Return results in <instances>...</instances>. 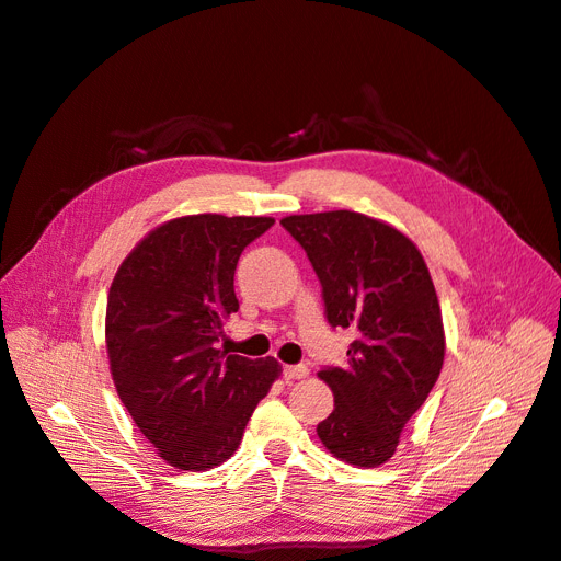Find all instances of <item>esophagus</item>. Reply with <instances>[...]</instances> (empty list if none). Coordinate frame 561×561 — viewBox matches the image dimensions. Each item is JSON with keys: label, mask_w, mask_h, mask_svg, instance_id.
I'll return each instance as SVG.
<instances>
[{"label": "esophagus", "mask_w": 561, "mask_h": 561, "mask_svg": "<svg viewBox=\"0 0 561 561\" xmlns=\"http://www.w3.org/2000/svg\"><path fill=\"white\" fill-rule=\"evenodd\" d=\"M309 375V368L301 366V363H297V366H285L283 368V377L285 380H301V377Z\"/></svg>", "instance_id": "esophagus-1"}]
</instances>
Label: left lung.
I'll use <instances>...</instances> for the list:
<instances>
[{
	"mask_svg": "<svg viewBox=\"0 0 561 561\" xmlns=\"http://www.w3.org/2000/svg\"><path fill=\"white\" fill-rule=\"evenodd\" d=\"M321 283L332 328H352L346 366H323L335 408L318 422L332 456L377 467L427 401L444 366V323L430 271L401 231L350 209L285 217Z\"/></svg>",
	"mask_w": 561,
	"mask_h": 561,
	"instance_id": "left-lung-1",
	"label": "left lung"
}]
</instances>
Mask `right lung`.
I'll return each mask as SVG.
<instances>
[{
	"label": "right lung",
	"instance_id": "obj_1",
	"mask_svg": "<svg viewBox=\"0 0 561 561\" xmlns=\"http://www.w3.org/2000/svg\"><path fill=\"white\" fill-rule=\"evenodd\" d=\"M271 217L193 215L150 231L117 268L105 307L113 382L162 460L203 472L229 460L280 373L217 350L238 311L240 254Z\"/></svg>",
	"mask_w": 561,
	"mask_h": 561
}]
</instances>
